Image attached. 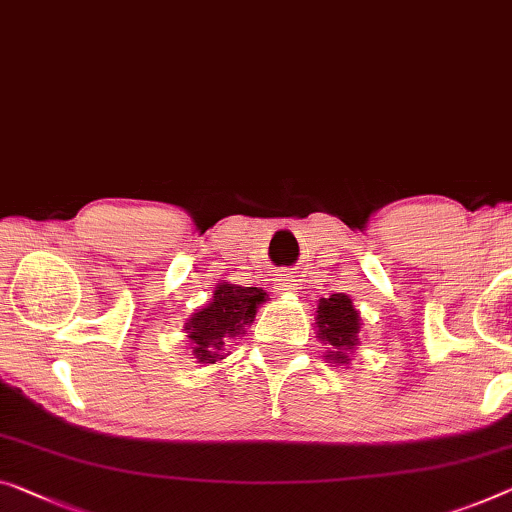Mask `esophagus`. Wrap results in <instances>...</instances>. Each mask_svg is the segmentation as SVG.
<instances>
[{
	"mask_svg": "<svg viewBox=\"0 0 512 512\" xmlns=\"http://www.w3.org/2000/svg\"><path fill=\"white\" fill-rule=\"evenodd\" d=\"M276 289L278 292H294V280H289V278H278V282H276Z\"/></svg>",
	"mask_w": 512,
	"mask_h": 512,
	"instance_id": "obj_1",
	"label": "esophagus"
}]
</instances>
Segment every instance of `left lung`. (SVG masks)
I'll list each match as a JSON object with an SVG mask.
<instances>
[{"instance_id":"8db88e82","label":"left lung","mask_w":512,"mask_h":512,"mask_svg":"<svg viewBox=\"0 0 512 512\" xmlns=\"http://www.w3.org/2000/svg\"><path fill=\"white\" fill-rule=\"evenodd\" d=\"M317 335L324 345H331L326 358L335 363H347V352L358 345V312L347 294H331L329 299H319L317 305Z\"/></svg>"}]
</instances>
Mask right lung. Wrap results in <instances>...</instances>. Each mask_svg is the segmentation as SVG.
Returning <instances> with one entry per match:
<instances>
[{
	"mask_svg": "<svg viewBox=\"0 0 512 512\" xmlns=\"http://www.w3.org/2000/svg\"><path fill=\"white\" fill-rule=\"evenodd\" d=\"M264 299L266 292L259 287H239L227 285V282L218 285L211 303L195 312L186 324L197 361L216 363L225 342L236 338L243 331V326L253 322L257 305Z\"/></svg>",
	"mask_w": 512,
	"mask_h": 512,
	"instance_id": "1",
	"label": "right lung"
}]
</instances>
